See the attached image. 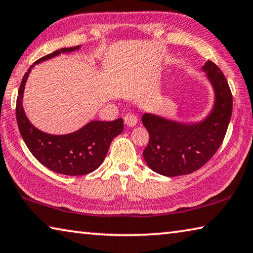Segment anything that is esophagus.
Wrapping results in <instances>:
<instances>
[{"label":"esophagus","instance_id":"obj_1","mask_svg":"<svg viewBox=\"0 0 253 253\" xmlns=\"http://www.w3.org/2000/svg\"><path fill=\"white\" fill-rule=\"evenodd\" d=\"M124 121H125V124L127 126L134 127L137 124V122H138V119H137V117L134 114H127L125 118H124Z\"/></svg>","mask_w":253,"mask_h":253}]
</instances>
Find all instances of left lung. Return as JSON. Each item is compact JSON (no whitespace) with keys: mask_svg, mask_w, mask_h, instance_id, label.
I'll use <instances>...</instances> for the list:
<instances>
[{"mask_svg":"<svg viewBox=\"0 0 253 253\" xmlns=\"http://www.w3.org/2000/svg\"><path fill=\"white\" fill-rule=\"evenodd\" d=\"M203 71L212 84L215 100L203 122L184 124L144 114L143 125L149 142L143 156L154 172L173 177L200 169L211 160L223 142L232 115V93L223 72L208 60Z\"/></svg>","mask_w":253,"mask_h":253,"instance_id":"8db88e82","label":"left lung"}]
</instances>
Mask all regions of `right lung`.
<instances>
[{
    "label": "right lung",
    "instance_id": "1",
    "mask_svg": "<svg viewBox=\"0 0 253 253\" xmlns=\"http://www.w3.org/2000/svg\"><path fill=\"white\" fill-rule=\"evenodd\" d=\"M79 48L80 45L62 48L34 62L21 81L15 107L20 134L32 155L49 169L70 176L91 173L99 168L107 155L111 140L123 131L124 121L122 118L114 122L92 121L71 134H46L30 123L24 113L22 98L28 76L34 65Z\"/></svg>",
    "mask_w": 253,
    "mask_h": 253
}]
</instances>
